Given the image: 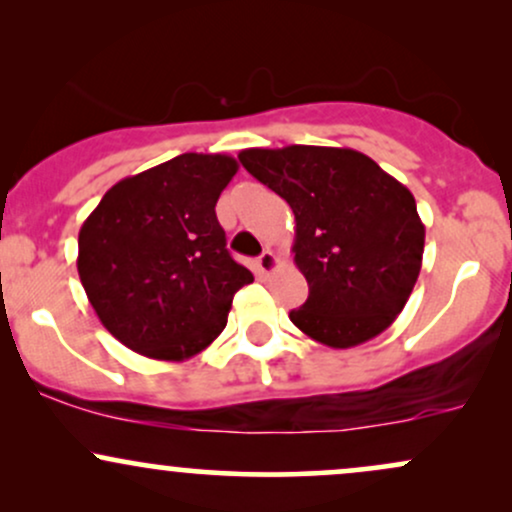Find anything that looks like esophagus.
<instances>
[{"label": "esophagus", "mask_w": 512, "mask_h": 512, "mask_svg": "<svg viewBox=\"0 0 512 512\" xmlns=\"http://www.w3.org/2000/svg\"><path fill=\"white\" fill-rule=\"evenodd\" d=\"M255 267L260 274H272L274 269L279 267V257H276L272 250H264L262 255L255 260Z\"/></svg>", "instance_id": "esophagus-1"}]
</instances>
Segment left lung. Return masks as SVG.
I'll return each instance as SVG.
<instances>
[{
    "label": "left lung",
    "instance_id": "1",
    "mask_svg": "<svg viewBox=\"0 0 512 512\" xmlns=\"http://www.w3.org/2000/svg\"><path fill=\"white\" fill-rule=\"evenodd\" d=\"M238 158L296 216L293 260L310 293L289 313L293 325L332 349L385 332L421 272L426 228L414 195L354 149L293 144Z\"/></svg>",
    "mask_w": 512,
    "mask_h": 512
}]
</instances>
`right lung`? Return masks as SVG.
Masks as SVG:
<instances>
[{
  "label": "right lung",
  "instance_id": "1",
  "mask_svg": "<svg viewBox=\"0 0 512 512\" xmlns=\"http://www.w3.org/2000/svg\"><path fill=\"white\" fill-rule=\"evenodd\" d=\"M238 173L226 154H180L105 192L79 231L76 269L117 342L185 361L223 332L233 296L255 276L226 248L216 219Z\"/></svg>",
  "mask_w": 512,
  "mask_h": 512
}]
</instances>
